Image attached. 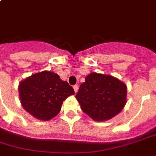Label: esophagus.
Masks as SVG:
<instances>
[{
	"label": "esophagus",
	"mask_w": 156,
	"mask_h": 156,
	"mask_svg": "<svg viewBox=\"0 0 156 156\" xmlns=\"http://www.w3.org/2000/svg\"><path fill=\"white\" fill-rule=\"evenodd\" d=\"M73 87V90H74V92L77 93L78 92V85H74Z\"/></svg>",
	"instance_id": "1"
}]
</instances>
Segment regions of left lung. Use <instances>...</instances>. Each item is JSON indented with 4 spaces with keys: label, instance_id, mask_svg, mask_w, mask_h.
<instances>
[{
    "label": "left lung",
    "instance_id": "obj_1",
    "mask_svg": "<svg viewBox=\"0 0 156 156\" xmlns=\"http://www.w3.org/2000/svg\"><path fill=\"white\" fill-rule=\"evenodd\" d=\"M126 85L115 77L90 73L79 87L76 99L81 108L95 121H104L121 112L126 104Z\"/></svg>",
    "mask_w": 156,
    "mask_h": 156
}]
</instances>
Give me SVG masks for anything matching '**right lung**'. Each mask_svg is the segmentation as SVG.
Here are the masks:
<instances>
[{
	"mask_svg": "<svg viewBox=\"0 0 156 156\" xmlns=\"http://www.w3.org/2000/svg\"><path fill=\"white\" fill-rule=\"evenodd\" d=\"M22 106L35 118L49 121L61 111L63 101L74 90L57 73L43 71L32 74L18 86Z\"/></svg>",
	"mask_w": 156,
	"mask_h": 156,
	"instance_id": "right-lung-1",
	"label": "right lung"
}]
</instances>
